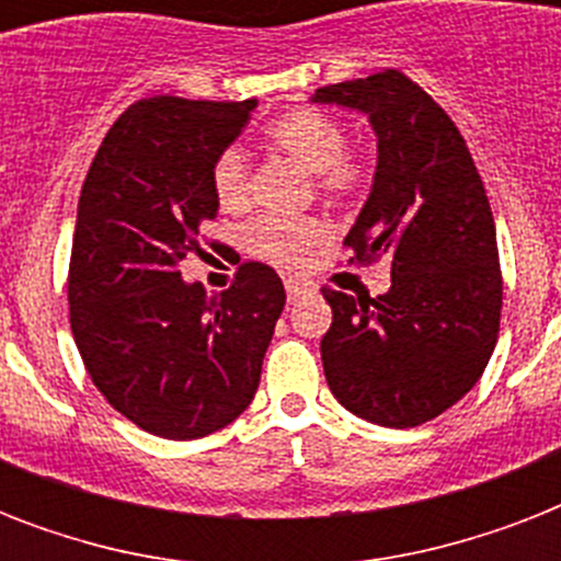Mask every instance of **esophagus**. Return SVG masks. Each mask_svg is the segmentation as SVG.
Listing matches in <instances>:
<instances>
[{
	"instance_id": "esophagus-1",
	"label": "esophagus",
	"mask_w": 561,
	"mask_h": 561,
	"mask_svg": "<svg viewBox=\"0 0 561 561\" xmlns=\"http://www.w3.org/2000/svg\"><path fill=\"white\" fill-rule=\"evenodd\" d=\"M285 290H288V302H297V299L308 297L314 290V285L306 279H288L285 282Z\"/></svg>"
}]
</instances>
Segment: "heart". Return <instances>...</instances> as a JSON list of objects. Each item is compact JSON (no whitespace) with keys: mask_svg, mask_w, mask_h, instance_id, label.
<instances>
[{"mask_svg":"<svg viewBox=\"0 0 561 561\" xmlns=\"http://www.w3.org/2000/svg\"><path fill=\"white\" fill-rule=\"evenodd\" d=\"M267 145L314 178V186L332 197H346L364 183V162L346 153V130L334 116L314 107H297L267 127ZM215 203L224 211H241L250 201V169L241 151L227 148L209 169ZM325 229L320 220H255L247 229V250L262 259L297 267L311 255Z\"/></svg>","mask_w":561,"mask_h":561,"instance_id":"obj_1","label":"heart"}]
</instances>
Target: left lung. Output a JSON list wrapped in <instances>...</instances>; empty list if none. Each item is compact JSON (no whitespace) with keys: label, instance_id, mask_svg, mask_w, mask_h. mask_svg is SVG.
I'll use <instances>...</instances> for the list:
<instances>
[{"label":"left lung","instance_id":"1","mask_svg":"<svg viewBox=\"0 0 561 561\" xmlns=\"http://www.w3.org/2000/svg\"><path fill=\"white\" fill-rule=\"evenodd\" d=\"M311 101L373 125V188L343 244L350 262L387 259L392 282L375 299L323 288L325 381L355 416L416 427L478 383L497 343L504 285L486 188L448 113L408 75L383 69Z\"/></svg>","mask_w":561,"mask_h":561}]
</instances>
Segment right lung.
<instances>
[{
    "label": "right lung",
    "mask_w": 561,
    "mask_h": 561,
    "mask_svg": "<svg viewBox=\"0 0 561 561\" xmlns=\"http://www.w3.org/2000/svg\"><path fill=\"white\" fill-rule=\"evenodd\" d=\"M259 101H136L83 180L69 262V323L92 383L134 425L201 439L253 401L285 308L273 267L247 262L206 297L180 276L218 218L209 169Z\"/></svg>",
    "instance_id": "right-lung-1"
}]
</instances>
